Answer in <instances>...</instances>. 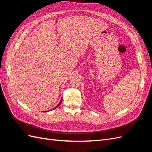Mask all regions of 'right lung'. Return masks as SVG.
Here are the masks:
<instances>
[{
    "instance_id": "obj_1",
    "label": "right lung",
    "mask_w": 152,
    "mask_h": 152,
    "mask_svg": "<svg viewBox=\"0 0 152 152\" xmlns=\"http://www.w3.org/2000/svg\"><path fill=\"white\" fill-rule=\"evenodd\" d=\"M61 102H62V98H61V101H60V102H59V104H58V105L56 106V107H55V108H54V109H55V108H57L58 107H59V105H60V104L61 103Z\"/></svg>"
}]
</instances>
